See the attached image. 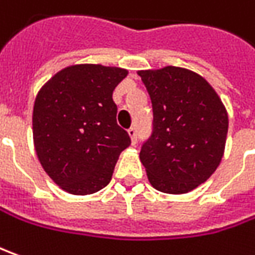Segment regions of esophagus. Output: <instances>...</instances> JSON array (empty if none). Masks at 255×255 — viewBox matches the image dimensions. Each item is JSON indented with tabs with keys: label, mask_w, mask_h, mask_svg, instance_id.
I'll use <instances>...</instances> for the list:
<instances>
[{
	"label": "esophagus",
	"mask_w": 255,
	"mask_h": 255,
	"mask_svg": "<svg viewBox=\"0 0 255 255\" xmlns=\"http://www.w3.org/2000/svg\"><path fill=\"white\" fill-rule=\"evenodd\" d=\"M128 135H129V138H131V142H132V144H135V142H136V129H135V127H131L129 129H128Z\"/></svg>",
	"instance_id": "1"
}]
</instances>
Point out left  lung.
Instances as JSON below:
<instances>
[{
  "instance_id": "1",
  "label": "left lung",
  "mask_w": 255,
  "mask_h": 255,
  "mask_svg": "<svg viewBox=\"0 0 255 255\" xmlns=\"http://www.w3.org/2000/svg\"><path fill=\"white\" fill-rule=\"evenodd\" d=\"M154 111L139 159L156 190L182 195L205 183L222 161L229 116L215 89L185 67L139 70Z\"/></svg>"
}]
</instances>
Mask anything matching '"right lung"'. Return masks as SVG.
Segmentation results:
<instances>
[{"instance_id":"right-lung-1","label":"right lung","mask_w":255,"mask_h":255,"mask_svg":"<svg viewBox=\"0 0 255 255\" xmlns=\"http://www.w3.org/2000/svg\"><path fill=\"white\" fill-rule=\"evenodd\" d=\"M128 70L72 65L52 76L36 94L33 145L42 168L59 188L92 195L110 183L120 154L131 144L117 124L113 92Z\"/></svg>"}]
</instances>
